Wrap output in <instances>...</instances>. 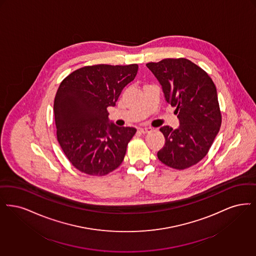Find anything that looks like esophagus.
Returning <instances> with one entry per match:
<instances>
[{
  "instance_id": "esophagus-1",
  "label": "esophagus",
  "mask_w": 256,
  "mask_h": 256,
  "mask_svg": "<svg viewBox=\"0 0 256 256\" xmlns=\"http://www.w3.org/2000/svg\"><path fill=\"white\" fill-rule=\"evenodd\" d=\"M140 131L142 134L149 133V132L152 131V128H150V127H142V128H140Z\"/></svg>"
}]
</instances>
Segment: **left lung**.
I'll return each mask as SVG.
<instances>
[{
  "instance_id": "obj_1",
  "label": "left lung",
  "mask_w": 256,
  "mask_h": 256,
  "mask_svg": "<svg viewBox=\"0 0 256 256\" xmlns=\"http://www.w3.org/2000/svg\"><path fill=\"white\" fill-rule=\"evenodd\" d=\"M146 66L160 83L166 100L176 108L180 120L178 129H160L166 144L158 158L174 169L192 166L208 154L221 127L216 87L202 68L186 58H166Z\"/></svg>"
}]
</instances>
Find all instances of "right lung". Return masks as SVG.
I'll return each instance as SVG.
<instances>
[{
    "mask_svg": "<svg viewBox=\"0 0 256 256\" xmlns=\"http://www.w3.org/2000/svg\"><path fill=\"white\" fill-rule=\"evenodd\" d=\"M138 66L94 65L65 78L56 92L54 111L57 140L70 162L90 176H104L122 164L133 127L108 123V110Z\"/></svg>",
    "mask_w": 256,
    "mask_h": 256,
    "instance_id": "obj_1",
    "label": "right lung"
}]
</instances>
